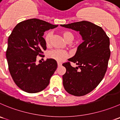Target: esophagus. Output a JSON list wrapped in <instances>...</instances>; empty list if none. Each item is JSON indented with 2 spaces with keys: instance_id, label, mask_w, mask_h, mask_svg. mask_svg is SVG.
<instances>
[{
  "instance_id": "1",
  "label": "esophagus",
  "mask_w": 120,
  "mask_h": 120,
  "mask_svg": "<svg viewBox=\"0 0 120 120\" xmlns=\"http://www.w3.org/2000/svg\"><path fill=\"white\" fill-rule=\"evenodd\" d=\"M61 64H61V63L57 62V66H58V67H60V66H61Z\"/></svg>"
}]
</instances>
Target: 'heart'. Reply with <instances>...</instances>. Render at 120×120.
<instances>
[{"mask_svg": "<svg viewBox=\"0 0 120 120\" xmlns=\"http://www.w3.org/2000/svg\"><path fill=\"white\" fill-rule=\"evenodd\" d=\"M65 41L67 42H71L74 39V35L69 31H64L61 33ZM52 38V32H48L45 37V41L46 45H49ZM49 57L52 58L58 61H63L68 57V55L66 52L61 50H53L48 53Z\"/></svg>", "mask_w": 120, "mask_h": 120, "instance_id": "obj_1", "label": "heart"}]
</instances>
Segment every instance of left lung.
Masks as SVG:
<instances>
[{"label": "left lung", "instance_id": "8db88e82", "mask_svg": "<svg viewBox=\"0 0 120 120\" xmlns=\"http://www.w3.org/2000/svg\"><path fill=\"white\" fill-rule=\"evenodd\" d=\"M60 26L79 31L83 42L78 46L75 54L63 64L66 72L63 75V83L68 94L81 96L92 91L101 81L107 71L110 56V39L100 26L86 21ZM79 70H78V68Z\"/></svg>", "mask_w": 120, "mask_h": 120}]
</instances>
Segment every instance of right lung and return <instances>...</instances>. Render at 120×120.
Returning <instances> with one entry per match:
<instances>
[{
    "label": "right lung",
    "instance_id": "add662e5",
    "mask_svg": "<svg viewBox=\"0 0 120 120\" xmlns=\"http://www.w3.org/2000/svg\"><path fill=\"white\" fill-rule=\"evenodd\" d=\"M57 26L30 19L19 23L8 37L6 58L10 73L15 84L26 92L34 94L45 89L56 70L54 59L38 64L35 62L37 56L46 49L44 32Z\"/></svg>",
    "mask_w": 120,
    "mask_h": 120
}]
</instances>
